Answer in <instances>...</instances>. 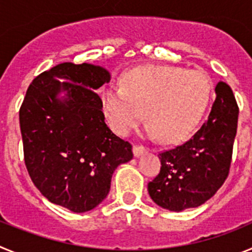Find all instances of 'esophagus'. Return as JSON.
<instances>
[{
    "instance_id": "obj_1",
    "label": "esophagus",
    "mask_w": 252,
    "mask_h": 252,
    "mask_svg": "<svg viewBox=\"0 0 252 252\" xmlns=\"http://www.w3.org/2000/svg\"><path fill=\"white\" fill-rule=\"evenodd\" d=\"M145 150L146 149L144 145H137V144L136 145H133V155H135L136 158H139L140 155H142Z\"/></svg>"
}]
</instances>
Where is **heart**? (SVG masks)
<instances>
[{"mask_svg": "<svg viewBox=\"0 0 252 252\" xmlns=\"http://www.w3.org/2000/svg\"><path fill=\"white\" fill-rule=\"evenodd\" d=\"M211 82L204 73L175 66H139L125 73L121 88L108 87L102 108L112 130L128 135L145 111L149 130L164 142L183 139L206 111Z\"/></svg>", "mask_w": 252, "mask_h": 252, "instance_id": "1", "label": "heart"}]
</instances>
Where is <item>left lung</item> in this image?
<instances>
[{
  "mask_svg": "<svg viewBox=\"0 0 252 252\" xmlns=\"http://www.w3.org/2000/svg\"><path fill=\"white\" fill-rule=\"evenodd\" d=\"M208 120L182 145L159 153V174L148 184L158 206L180 212L212 198L228 177L237 131L239 106L224 82L216 86Z\"/></svg>",
  "mask_w": 252,
  "mask_h": 252,
  "instance_id": "1",
  "label": "left lung"
}]
</instances>
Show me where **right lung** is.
Returning a JSON list of instances; mask_svg holds the SVG:
<instances>
[{
  "mask_svg": "<svg viewBox=\"0 0 252 252\" xmlns=\"http://www.w3.org/2000/svg\"><path fill=\"white\" fill-rule=\"evenodd\" d=\"M110 79L102 66L58 64L31 82L20 107L24 159L32 183L51 203L75 213L98 206L110 192L115 169L133 157L130 142L104 122L95 91ZM62 90L67 94L59 100Z\"/></svg>",
  "mask_w": 252,
  "mask_h": 252,
  "instance_id": "1",
  "label": "right lung"
}]
</instances>
